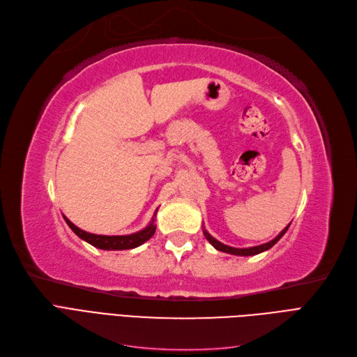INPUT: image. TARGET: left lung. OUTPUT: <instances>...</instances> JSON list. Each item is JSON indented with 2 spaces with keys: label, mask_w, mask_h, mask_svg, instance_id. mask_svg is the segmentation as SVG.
Masks as SVG:
<instances>
[{
  "label": "left lung",
  "mask_w": 357,
  "mask_h": 357,
  "mask_svg": "<svg viewBox=\"0 0 357 357\" xmlns=\"http://www.w3.org/2000/svg\"><path fill=\"white\" fill-rule=\"evenodd\" d=\"M288 227H289V225L282 230L279 235L275 238V239H272L270 242H267V243H263V245H258V247H250V248H233V247H229V245H225V243H221L220 241H217L215 238H213L210 233H208L206 230H204V235H205V238H206V241L210 242L213 247L215 248V250H218V251H223V252H227V254H233V255H242V257H248V255H257V254H260V252H263V251H267V250H270L273 247V245L285 235L287 233V230H288Z\"/></svg>",
  "instance_id": "left-lung-1"
}]
</instances>
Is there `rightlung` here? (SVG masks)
Wrapping results in <instances>:
<instances>
[{
	"mask_svg": "<svg viewBox=\"0 0 357 357\" xmlns=\"http://www.w3.org/2000/svg\"><path fill=\"white\" fill-rule=\"evenodd\" d=\"M156 211H155V215H156ZM155 215H153L151 223L147 225L143 230H140L137 233H131V235H124V236L94 235V233H89V231H85V230L77 227L65 215H63V218H65V221L68 223V226L73 230V233H75L77 236H79L85 242L91 243L93 247L100 248V250H106V251H121V250L137 248V247H140L142 243H144L146 241H149L153 236V233L156 230V225L153 223Z\"/></svg>",
	"mask_w": 357,
	"mask_h": 357,
	"instance_id": "obj_1",
	"label": "right lung"
}]
</instances>
